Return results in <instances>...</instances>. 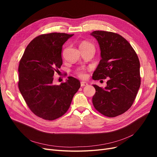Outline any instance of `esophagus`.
<instances>
[{
  "label": "esophagus",
  "instance_id": "esophagus-1",
  "mask_svg": "<svg viewBox=\"0 0 157 157\" xmlns=\"http://www.w3.org/2000/svg\"><path fill=\"white\" fill-rule=\"evenodd\" d=\"M80 85H81V86H88V83L86 82H80Z\"/></svg>",
  "mask_w": 157,
  "mask_h": 157
}]
</instances>
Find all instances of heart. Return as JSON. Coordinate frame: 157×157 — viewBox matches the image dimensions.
Returning a JSON list of instances; mask_svg holds the SVG:
<instances>
[{"instance_id":"b5f03b06","label":"heart","mask_w":157,"mask_h":157,"mask_svg":"<svg viewBox=\"0 0 157 157\" xmlns=\"http://www.w3.org/2000/svg\"><path fill=\"white\" fill-rule=\"evenodd\" d=\"M80 48H92L94 49V46L92 44L90 43L89 42L87 41H83L80 44ZM76 74L77 75L78 77L80 78H85L87 77L86 72L85 71L84 69L82 68H78L75 71Z\"/></svg>"}]
</instances>
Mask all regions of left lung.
Here are the masks:
<instances>
[{
  "label": "left lung",
  "instance_id": "1",
  "mask_svg": "<svg viewBox=\"0 0 157 157\" xmlns=\"http://www.w3.org/2000/svg\"><path fill=\"white\" fill-rule=\"evenodd\" d=\"M91 35L98 42L101 57L92 78L109 79L104 89L93 85V105L104 116L115 117L127 111L135 100L141 84L140 60L129 42L117 33L95 31Z\"/></svg>",
  "mask_w": 157,
  "mask_h": 157
}]
</instances>
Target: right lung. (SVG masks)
I'll return each mask as SVG.
<instances>
[{"label":"right lung","instance_id":"obj_1","mask_svg":"<svg viewBox=\"0 0 157 157\" xmlns=\"http://www.w3.org/2000/svg\"><path fill=\"white\" fill-rule=\"evenodd\" d=\"M73 35L52 33L38 36L27 45L20 59L19 90L30 110L44 120L63 116L80 87L79 80L72 77L60 85L52 83L63 63V44Z\"/></svg>","mask_w":157,"mask_h":157}]
</instances>
